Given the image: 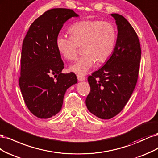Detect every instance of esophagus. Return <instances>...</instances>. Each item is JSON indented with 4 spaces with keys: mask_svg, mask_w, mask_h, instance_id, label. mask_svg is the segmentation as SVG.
Returning a JSON list of instances; mask_svg holds the SVG:
<instances>
[{
    "mask_svg": "<svg viewBox=\"0 0 158 158\" xmlns=\"http://www.w3.org/2000/svg\"><path fill=\"white\" fill-rule=\"evenodd\" d=\"M77 79L79 81H85L86 79V78L84 77V76H81V75H77Z\"/></svg>",
    "mask_w": 158,
    "mask_h": 158,
    "instance_id": "1",
    "label": "esophagus"
}]
</instances>
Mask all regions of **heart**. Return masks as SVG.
<instances>
[{
    "label": "heart",
    "instance_id": "1",
    "mask_svg": "<svg viewBox=\"0 0 158 158\" xmlns=\"http://www.w3.org/2000/svg\"><path fill=\"white\" fill-rule=\"evenodd\" d=\"M71 36L60 34L56 38L59 52L68 60L77 56L80 47L84 54L70 65L69 71L78 75H84L98 63L106 62L112 54L117 32L114 25L100 20H85L70 27Z\"/></svg>",
    "mask_w": 158,
    "mask_h": 158
}]
</instances>
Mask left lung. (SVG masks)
<instances>
[{"instance_id":"left-lung-1","label":"left lung","mask_w":158,"mask_h":158,"mask_svg":"<svg viewBox=\"0 0 158 158\" xmlns=\"http://www.w3.org/2000/svg\"><path fill=\"white\" fill-rule=\"evenodd\" d=\"M118 27L112 54L103 67L89 76L90 92L85 100L90 113L102 119L118 115L129 100L136 86L141 48L133 27L121 15L111 14Z\"/></svg>"}]
</instances>
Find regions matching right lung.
Listing matches in <instances>:
<instances>
[{"label": "right lung", "mask_w": 158, "mask_h": 158, "mask_svg": "<svg viewBox=\"0 0 158 158\" xmlns=\"http://www.w3.org/2000/svg\"><path fill=\"white\" fill-rule=\"evenodd\" d=\"M78 16L72 9L49 10L32 23L24 38L19 85L27 108L39 118L56 115L66 90L77 83L75 73H62L64 63L56 41L64 23Z\"/></svg>", "instance_id": "right-lung-1"}]
</instances>
